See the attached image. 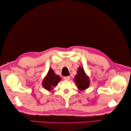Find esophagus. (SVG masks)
<instances>
[{"label":"esophagus","instance_id":"34e87169","mask_svg":"<svg viewBox=\"0 0 131 131\" xmlns=\"http://www.w3.org/2000/svg\"><path fill=\"white\" fill-rule=\"evenodd\" d=\"M70 77L69 76H68V77H65L63 78V79L65 80H70Z\"/></svg>","mask_w":131,"mask_h":131}]
</instances>
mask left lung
<instances>
[{"mask_svg":"<svg viewBox=\"0 0 131 131\" xmlns=\"http://www.w3.org/2000/svg\"><path fill=\"white\" fill-rule=\"evenodd\" d=\"M74 80L77 86V88L80 91H84L90 87V78L85 73L84 69L81 66L78 69L77 74L75 76Z\"/></svg>","mask_w":131,"mask_h":131,"instance_id":"obj_1","label":"left lung"}]
</instances>
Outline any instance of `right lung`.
Segmentation results:
<instances>
[{"instance_id": "add662e5", "label": "right lung", "mask_w": 131, "mask_h": 131, "mask_svg": "<svg viewBox=\"0 0 131 131\" xmlns=\"http://www.w3.org/2000/svg\"><path fill=\"white\" fill-rule=\"evenodd\" d=\"M61 80V77L56 74L52 69L50 68L43 80L42 86L47 91H51L53 90L54 87L57 85Z\"/></svg>"}]
</instances>
